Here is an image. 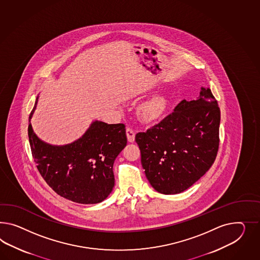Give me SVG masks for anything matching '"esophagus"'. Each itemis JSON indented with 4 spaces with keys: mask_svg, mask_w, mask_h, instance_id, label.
I'll list each match as a JSON object with an SVG mask.
<instances>
[{
    "mask_svg": "<svg viewBox=\"0 0 260 260\" xmlns=\"http://www.w3.org/2000/svg\"><path fill=\"white\" fill-rule=\"evenodd\" d=\"M126 137H127V141L133 143L135 140V133L132 127H126Z\"/></svg>",
    "mask_w": 260,
    "mask_h": 260,
    "instance_id": "1",
    "label": "esophagus"
}]
</instances>
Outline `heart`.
Wrapping results in <instances>:
<instances>
[{
    "instance_id": "b5f03b06",
    "label": "heart",
    "mask_w": 260,
    "mask_h": 260,
    "mask_svg": "<svg viewBox=\"0 0 260 260\" xmlns=\"http://www.w3.org/2000/svg\"><path fill=\"white\" fill-rule=\"evenodd\" d=\"M166 100L162 98H154L141 106V116L147 121H152L161 116L166 110Z\"/></svg>"
}]
</instances>
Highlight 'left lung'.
<instances>
[{
	"instance_id": "obj_1",
	"label": "left lung",
	"mask_w": 260,
	"mask_h": 260,
	"mask_svg": "<svg viewBox=\"0 0 260 260\" xmlns=\"http://www.w3.org/2000/svg\"><path fill=\"white\" fill-rule=\"evenodd\" d=\"M220 111L209 88L183 100L160 123L135 135L148 182L161 194L189 188L209 170L219 146Z\"/></svg>"
}]
</instances>
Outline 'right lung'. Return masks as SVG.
<instances>
[{
	"instance_id": "1",
	"label": "right lung",
	"mask_w": 260,
	"mask_h": 260,
	"mask_svg": "<svg viewBox=\"0 0 260 260\" xmlns=\"http://www.w3.org/2000/svg\"><path fill=\"white\" fill-rule=\"evenodd\" d=\"M125 127L124 124L94 121L80 139L54 147L40 140L29 123V143L37 169L57 195L77 204H99L114 186L112 167L126 147Z\"/></svg>"
}]
</instances>
